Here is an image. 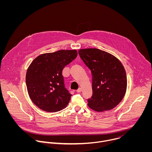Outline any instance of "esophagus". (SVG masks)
<instances>
[{"mask_svg": "<svg viewBox=\"0 0 152 152\" xmlns=\"http://www.w3.org/2000/svg\"><path fill=\"white\" fill-rule=\"evenodd\" d=\"M82 91V88H79L78 90H76V92L77 93H80Z\"/></svg>", "mask_w": 152, "mask_h": 152, "instance_id": "34e87169", "label": "esophagus"}]
</instances>
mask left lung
<instances>
[{"label": "left lung", "mask_w": 152, "mask_h": 152, "mask_svg": "<svg viewBox=\"0 0 152 152\" xmlns=\"http://www.w3.org/2000/svg\"><path fill=\"white\" fill-rule=\"evenodd\" d=\"M79 54L91 70L93 96L88 99L91 109L102 112L114 108L123 99L127 88L125 69L120 61L98 49H84Z\"/></svg>", "instance_id": "8db88e82"}]
</instances>
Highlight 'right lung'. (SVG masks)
<instances>
[{"label":"right lung","instance_id":"right-lung-1","mask_svg":"<svg viewBox=\"0 0 152 152\" xmlns=\"http://www.w3.org/2000/svg\"><path fill=\"white\" fill-rule=\"evenodd\" d=\"M77 56L76 50L43 53L29 66L26 83L29 96L39 109L55 113L66 107L72 94L65 88L62 72Z\"/></svg>","mask_w":152,"mask_h":152}]
</instances>
